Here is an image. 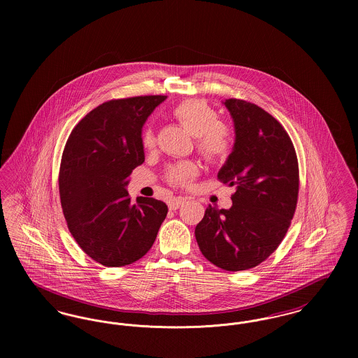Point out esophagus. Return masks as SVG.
<instances>
[{
    "label": "esophagus",
    "instance_id": "1",
    "mask_svg": "<svg viewBox=\"0 0 358 358\" xmlns=\"http://www.w3.org/2000/svg\"><path fill=\"white\" fill-rule=\"evenodd\" d=\"M184 203H185V199H184V197H174V199H171V201H169V209H171V210H176V209H178Z\"/></svg>",
    "mask_w": 358,
    "mask_h": 358
}]
</instances>
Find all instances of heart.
<instances>
[{"label": "heart", "mask_w": 358, "mask_h": 358, "mask_svg": "<svg viewBox=\"0 0 358 358\" xmlns=\"http://www.w3.org/2000/svg\"><path fill=\"white\" fill-rule=\"evenodd\" d=\"M174 120L182 124L192 136H196V149L205 161L220 164L234 152V131L222 123L220 115L208 103L200 99H185L171 111ZM157 143L152 127L141 134V145L150 150ZM199 174L196 162L182 161L171 165L165 173V180L171 187H189Z\"/></svg>", "instance_id": "b5f03b06"}]
</instances>
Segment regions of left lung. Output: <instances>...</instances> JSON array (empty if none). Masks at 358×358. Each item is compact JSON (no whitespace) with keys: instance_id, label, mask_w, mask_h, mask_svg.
I'll use <instances>...</instances> for the list:
<instances>
[{"instance_id":"8db88e82","label":"left lung","mask_w":358,"mask_h":358,"mask_svg":"<svg viewBox=\"0 0 358 358\" xmlns=\"http://www.w3.org/2000/svg\"><path fill=\"white\" fill-rule=\"evenodd\" d=\"M235 122V146L217 178L236 187L232 206L209 205L194 235L200 251L225 271L264 262L286 236L294 217L299 168L285 127L254 103L227 99Z\"/></svg>"}]
</instances>
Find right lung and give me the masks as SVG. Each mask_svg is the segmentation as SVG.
<instances>
[{"label":"right lung","instance_id":"1","mask_svg":"<svg viewBox=\"0 0 358 358\" xmlns=\"http://www.w3.org/2000/svg\"><path fill=\"white\" fill-rule=\"evenodd\" d=\"M165 95L113 99L90 111L64 146L59 193L71 235L96 263L122 267L153 245L168 205L152 197L131 204L129 176L145 161L142 126Z\"/></svg>","mask_w":358,"mask_h":358}]
</instances>
